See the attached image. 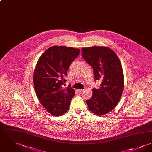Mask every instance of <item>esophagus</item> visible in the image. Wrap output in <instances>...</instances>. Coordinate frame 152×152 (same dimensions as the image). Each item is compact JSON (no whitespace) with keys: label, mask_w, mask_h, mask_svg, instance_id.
I'll return each mask as SVG.
<instances>
[{"label":"esophagus","mask_w":152,"mask_h":152,"mask_svg":"<svg viewBox=\"0 0 152 152\" xmlns=\"http://www.w3.org/2000/svg\"><path fill=\"white\" fill-rule=\"evenodd\" d=\"M84 89H77V91L79 92V93H82L83 92H84Z\"/></svg>","instance_id":"1"}]
</instances>
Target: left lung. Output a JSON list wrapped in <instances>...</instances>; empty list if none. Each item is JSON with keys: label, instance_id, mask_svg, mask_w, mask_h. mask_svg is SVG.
I'll return each instance as SVG.
<instances>
[{"label": "left lung", "instance_id": "left-lung-1", "mask_svg": "<svg viewBox=\"0 0 152 152\" xmlns=\"http://www.w3.org/2000/svg\"><path fill=\"white\" fill-rule=\"evenodd\" d=\"M82 57L94 69V80L101 81L98 89H92L87 100L89 110L97 115L110 112L120 101L124 89V76L120 60L116 53L105 47L83 48Z\"/></svg>", "mask_w": 152, "mask_h": 152}]
</instances>
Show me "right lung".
Instances as JSON below:
<instances>
[{
    "mask_svg": "<svg viewBox=\"0 0 152 152\" xmlns=\"http://www.w3.org/2000/svg\"><path fill=\"white\" fill-rule=\"evenodd\" d=\"M80 50L63 46L48 48L39 58L34 73L33 82L36 96L51 115L59 116L68 111L75 92L65 86V77L71 63Z\"/></svg>",
    "mask_w": 152,
    "mask_h": 152,
    "instance_id": "1",
    "label": "right lung"
}]
</instances>
